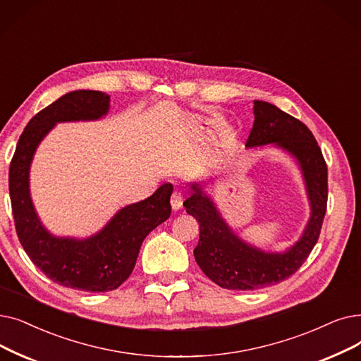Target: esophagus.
Segmentation results:
<instances>
[{"label": "esophagus", "mask_w": 361, "mask_h": 361, "mask_svg": "<svg viewBox=\"0 0 361 361\" xmlns=\"http://www.w3.org/2000/svg\"><path fill=\"white\" fill-rule=\"evenodd\" d=\"M171 207H172V211H178L183 207V193H180V192L172 193Z\"/></svg>", "instance_id": "1"}]
</instances>
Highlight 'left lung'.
<instances>
[{
  "mask_svg": "<svg viewBox=\"0 0 361 361\" xmlns=\"http://www.w3.org/2000/svg\"><path fill=\"white\" fill-rule=\"evenodd\" d=\"M254 127L246 147L274 145L300 164L310 200V219L302 236L285 252H264L234 233L202 184L190 183L185 212L199 223V243L193 254L200 270L224 289L255 290L289 279L301 267L319 240L327 207V166L307 125L271 103L254 100Z\"/></svg>",
  "mask_w": 361,
  "mask_h": 361,
  "instance_id": "1",
  "label": "left lung"
}]
</instances>
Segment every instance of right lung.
I'll use <instances>...</instances> for the list:
<instances>
[{
  "mask_svg": "<svg viewBox=\"0 0 361 361\" xmlns=\"http://www.w3.org/2000/svg\"><path fill=\"white\" fill-rule=\"evenodd\" d=\"M109 102L102 91L78 90L42 109L27 122L8 171L14 226L25 252L56 283L85 292L119 288L133 273L147 234L171 215L172 184L165 183L150 197L119 209L87 239L57 238L42 226L29 192V169L38 145L57 122L103 118Z\"/></svg>",
  "mask_w": 361,
  "mask_h": 361,
  "instance_id": "obj_1",
  "label": "right lung"
}]
</instances>
